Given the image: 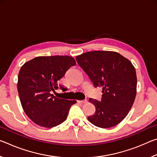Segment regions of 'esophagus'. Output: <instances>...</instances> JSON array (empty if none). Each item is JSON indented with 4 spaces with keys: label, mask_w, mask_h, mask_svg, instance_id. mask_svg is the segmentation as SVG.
<instances>
[{
    "label": "esophagus",
    "mask_w": 157,
    "mask_h": 157,
    "mask_svg": "<svg viewBox=\"0 0 157 157\" xmlns=\"http://www.w3.org/2000/svg\"><path fill=\"white\" fill-rule=\"evenodd\" d=\"M78 102L81 103V104H84V103L87 102V100H78Z\"/></svg>",
    "instance_id": "esophagus-1"
}]
</instances>
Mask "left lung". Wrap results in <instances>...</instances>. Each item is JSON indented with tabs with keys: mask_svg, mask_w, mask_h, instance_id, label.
Wrapping results in <instances>:
<instances>
[{
	"mask_svg": "<svg viewBox=\"0 0 157 157\" xmlns=\"http://www.w3.org/2000/svg\"><path fill=\"white\" fill-rule=\"evenodd\" d=\"M94 86L102 89L100 101L90 98L95 107L90 123L101 128L116 126L125 118L136 95V70L132 62L113 51L95 50L76 57Z\"/></svg>",
	"mask_w": 157,
	"mask_h": 157,
	"instance_id": "obj_1",
	"label": "left lung"
}]
</instances>
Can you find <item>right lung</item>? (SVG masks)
Returning a JSON list of instances; mask_svg holds the SVG:
<instances>
[{
    "mask_svg": "<svg viewBox=\"0 0 157 157\" xmlns=\"http://www.w3.org/2000/svg\"><path fill=\"white\" fill-rule=\"evenodd\" d=\"M76 64L70 56L36 57L25 62L18 76L17 89L23 109L39 126L51 128L67 118L70 108L77 102L57 98L52 91L59 88L58 81ZM65 91L67 89L59 85Z\"/></svg>",
    "mask_w": 157,
    "mask_h": 157,
    "instance_id": "right-lung-1",
    "label": "right lung"
}]
</instances>
